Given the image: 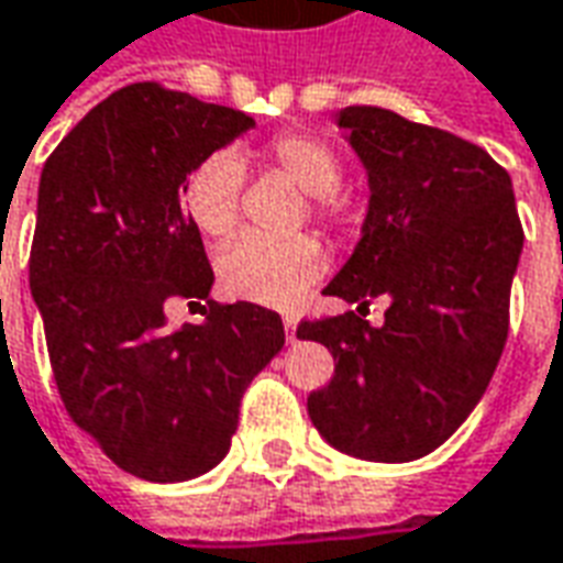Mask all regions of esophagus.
Wrapping results in <instances>:
<instances>
[{"mask_svg":"<svg viewBox=\"0 0 563 563\" xmlns=\"http://www.w3.org/2000/svg\"><path fill=\"white\" fill-rule=\"evenodd\" d=\"M283 325H286V341L292 344V341H295V325H298V322H295V317H283Z\"/></svg>","mask_w":563,"mask_h":563,"instance_id":"1","label":"esophagus"}]
</instances>
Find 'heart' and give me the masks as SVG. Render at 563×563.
I'll use <instances>...</instances> for the list:
<instances>
[{"label": "heart", "instance_id": "1", "mask_svg": "<svg viewBox=\"0 0 563 563\" xmlns=\"http://www.w3.org/2000/svg\"><path fill=\"white\" fill-rule=\"evenodd\" d=\"M277 170L308 195V216L322 228H341L347 222V198L341 186V158L329 143L310 133H280L265 148ZM243 164L231 148H219L188 173L183 186V207L191 225L210 241H225L241 222ZM325 271V250L317 238L298 234L286 241L241 234L219 255V283L228 295L268 305L292 308L301 301Z\"/></svg>", "mask_w": 563, "mask_h": 563}]
</instances>
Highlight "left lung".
<instances>
[{"mask_svg":"<svg viewBox=\"0 0 563 563\" xmlns=\"http://www.w3.org/2000/svg\"><path fill=\"white\" fill-rule=\"evenodd\" d=\"M368 173L363 238L322 292L360 308L298 322L335 356L308 396L320 435L350 457L408 463L470 418L509 335L525 243L512 179L482 145L377 106L338 115ZM387 294L384 327L364 320Z\"/></svg>","mask_w":563,"mask_h":563,"instance_id":"8db88e82","label":"left lung"}]
</instances>
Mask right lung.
<instances>
[{
	"label": "right lung",
	"mask_w": 563,
	"mask_h": 563,
	"mask_svg": "<svg viewBox=\"0 0 563 563\" xmlns=\"http://www.w3.org/2000/svg\"><path fill=\"white\" fill-rule=\"evenodd\" d=\"M255 121L158 81L93 106L38 179L30 286L60 399L106 457L145 482L213 470L243 390L280 353V313L207 301L167 325L173 298L210 295L213 268L179 203L188 173Z\"/></svg>",
	"instance_id": "add662e5"
}]
</instances>
